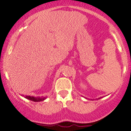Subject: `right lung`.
I'll return each instance as SVG.
<instances>
[{"label":"right lung","instance_id":"add662e5","mask_svg":"<svg viewBox=\"0 0 131 131\" xmlns=\"http://www.w3.org/2000/svg\"><path fill=\"white\" fill-rule=\"evenodd\" d=\"M25 98L27 99H29V100L32 101L34 102H39L41 101H43L44 99H45V97H32V96H26Z\"/></svg>","mask_w":131,"mask_h":131}]
</instances>
